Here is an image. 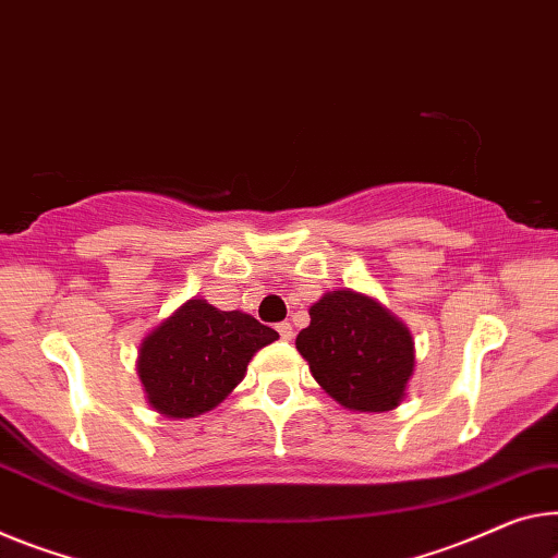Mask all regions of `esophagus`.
<instances>
[{
	"mask_svg": "<svg viewBox=\"0 0 558 558\" xmlns=\"http://www.w3.org/2000/svg\"><path fill=\"white\" fill-rule=\"evenodd\" d=\"M277 331H279V337L284 339V341H291V339H294V329H291V324H289V322H281L279 327H277Z\"/></svg>",
	"mask_w": 558,
	"mask_h": 558,
	"instance_id": "esophagus-1",
	"label": "esophagus"
}]
</instances>
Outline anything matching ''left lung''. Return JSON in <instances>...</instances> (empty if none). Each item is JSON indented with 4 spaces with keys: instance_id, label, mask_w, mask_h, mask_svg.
I'll return each instance as SVG.
<instances>
[{
    "instance_id": "obj_1",
    "label": "left lung",
    "mask_w": 558,
    "mask_h": 558,
    "mask_svg": "<svg viewBox=\"0 0 558 558\" xmlns=\"http://www.w3.org/2000/svg\"><path fill=\"white\" fill-rule=\"evenodd\" d=\"M296 349L314 379L349 411H391L414 374L409 329L376 299L351 289L327 291L308 308Z\"/></svg>"
}]
</instances>
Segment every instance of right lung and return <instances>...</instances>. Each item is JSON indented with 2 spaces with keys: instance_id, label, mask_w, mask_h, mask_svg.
Masks as SVG:
<instances>
[{
  "instance_id": "right-lung-1",
  "label": "right lung",
  "mask_w": 558,
  "mask_h": 558,
  "mask_svg": "<svg viewBox=\"0 0 558 558\" xmlns=\"http://www.w3.org/2000/svg\"><path fill=\"white\" fill-rule=\"evenodd\" d=\"M279 333L244 312H219L190 299L140 347V379L149 404L169 418H192L225 401L246 364Z\"/></svg>"
}]
</instances>
